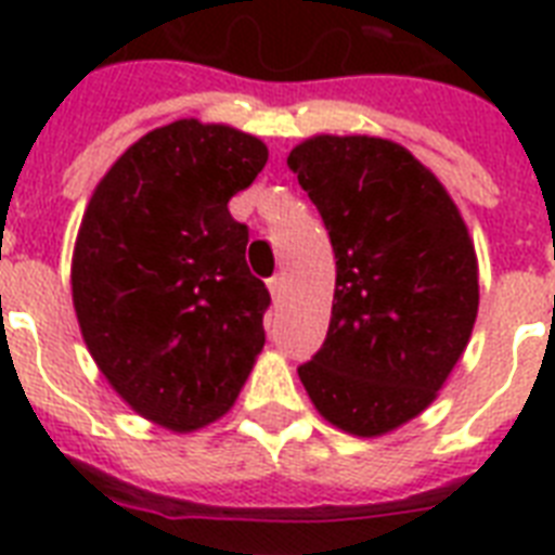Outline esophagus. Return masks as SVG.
<instances>
[{
    "label": "esophagus",
    "mask_w": 555,
    "mask_h": 555,
    "mask_svg": "<svg viewBox=\"0 0 555 555\" xmlns=\"http://www.w3.org/2000/svg\"><path fill=\"white\" fill-rule=\"evenodd\" d=\"M268 287H270V294H273V299H282V296H285V291H287V279H285V273H279V276L270 279Z\"/></svg>",
    "instance_id": "obj_1"
}]
</instances>
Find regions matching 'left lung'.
Masks as SVG:
<instances>
[{
	"mask_svg": "<svg viewBox=\"0 0 555 555\" xmlns=\"http://www.w3.org/2000/svg\"><path fill=\"white\" fill-rule=\"evenodd\" d=\"M287 167L337 259L328 337L299 379L325 421L377 438L438 397L473 337V238L435 172L395 141L317 134Z\"/></svg>",
	"mask_w": 555,
	"mask_h": 555,
	"instance_id": "1",
	"label": "left lung"
}]
</instances>
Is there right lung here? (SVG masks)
Instances as JSON below:
<instances>
[{"instance_id": "1", "label": "right lung", "mask_w": 555, "mask_h": 555, "mask_svg": "<svg viewBox=\"0 0 555 555\" xmlns=\"http://www.w3.org/2000/svg\"><path fill=\"white\" fill-rule=\"evenodd\" d=\"M268 146L195 117L152 129L91 192L72 259L82 339L108 386L169 431L233 409L264 348L268 287L227 201Z\"/></svg>"}]
</instances>
